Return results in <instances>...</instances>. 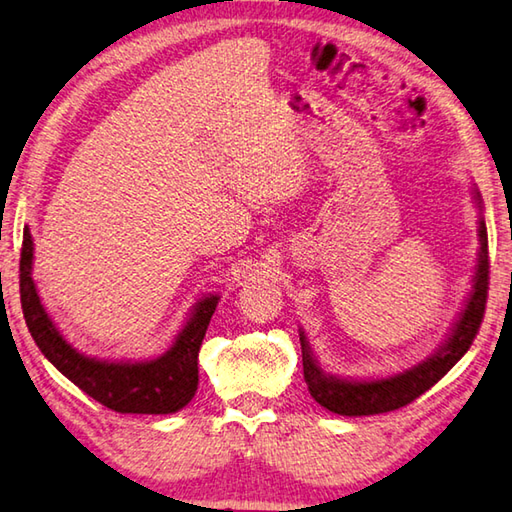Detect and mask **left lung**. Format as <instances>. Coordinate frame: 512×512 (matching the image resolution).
<instances>
[{"instance_id":"8db88e82","label":"left lung","mask_w":512,"mask_h":512,"mask_svg":"<svg viewBox=\"0 0 512 512\" xmlns=\"http://www.w3.org/2000/svg\"><path fill=\"white\" fill-rule=\"evenodd\" d=\"M474 202L481 206V195L474 191ZM479 261L477 272H474V285L459 321L452 328V335L438 351L427 357L425 362L416 364L414 369L393 375V378L382 380H342L335 375L324 373L310 353L306 335L301 333V353H303V378H306L310 396L315 398L321 407L339 416H373L387 414L400 407L409 405L416 398L423 396L427 389L443 378L452 366L468 353L474 337H477L483 312H486L488 301V281H490V261H488V229L483 218L479 220Z\"/></svg>"}]
</instances>
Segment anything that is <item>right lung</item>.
<instances>
[{
	"mask_svg": "<svg viewBox=\"0 0 512 512\" xmlns=\"http://www.w3.org/2000/svg\"><path fill=\"white\" fill-rule=\"evenodd\" d=\"M33 238L24 229L20 254V299L29 333L42 355L89 398L119 414H173L197 391V355L220 297L200 299L182 333L164 355L148 362H105L85 357L53 326L33 283Z\"/></svg>",
	"mask_w": 512,
	"mask_h": 512,
	"instance_id": "obj_1",
	"label": "right lung"
}]
</instances>
